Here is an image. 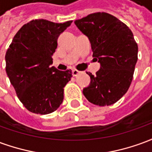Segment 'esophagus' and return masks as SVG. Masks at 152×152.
I'll list each match as a JSON object with an SVG mask.
<instances>
[{
	"label": "esophagus",
	"instance_id": "obj_1",
	"mask_svg": "<svg viewBox=\"0 0 152 152\" xmlns=\"http://www.w3.org/2000/svg\"><path fill=\"white\" fill-rule=\"evenodd\" d=\"M80 71H78V70H72V76H76L78 74H80Z\"/></svg>",
	"mask_w": 152,
	"mask_h": 152
}]
</instances>
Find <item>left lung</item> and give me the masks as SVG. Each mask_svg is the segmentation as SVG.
Returning a JSON list of instances; mask_svg holds the SVG:
<instances>
[{"mask_svg": "<svg viewBox=\"0 0 152 152\" xmlns=\"http://www.w3.org/2000/svg\"><path fill=\"white\" fill-rule=\"evenodd\" d=\"M89 38L93 57L100 69L83 89L88 101L98 106L114 104L127 92L137 61V44L131 30L113 15L98 12L75 21Z\"/></svg>", "mask_w": 152, "mask_h": 152, "instance_id": "1", "label": "left lung"}]
</instances>
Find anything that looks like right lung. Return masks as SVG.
<instances>
[{
	"instance_id": "right-lung-1",
	"label": "right lung",
	"mask_w": 152,
	"mask_h": 152,
	"mask_svg": "<svg viewBox=\"0 0 152 152\" xmlns=\"http://www.w3.org/2000/svg\"><path fill=\"white\" fill-rule=\"evenodd\" d=\"M72 21L55 23L35 19L16 33L5 53V71L18 99L29 112L46 115L63 100V88L72 71H59L53 63L58 37Z\"/></svg>"
}]
</instances>
